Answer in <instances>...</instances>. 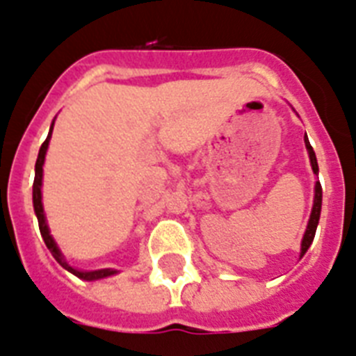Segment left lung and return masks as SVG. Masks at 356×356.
Returning a JSON list of instances; mask_svg holds the SVG:
<instances>
[{
    "instance_id": "obj_1",
    "label": "left lung",
    "mask_w": 356,
    "mask_h": 356,
    "mask_svg": "<svg viewBox=\"0 0 356 356\" xmlns=\"http://www.w3.org/2000/svg\"><path fill=\"white\" fill-rule=\"evenodd\" d=\"M306 148H307V154H309V161H312L313 172L318 173V164H316L315 152H313V146L309 145V141H307V137H306ZM321 208H322V186H321V183H316L315 184V202H313L312 217H309L306 234H304V238H302V252H300V255H304V253L307 252V248L312 246L313 237H315V232H316V224H318V219H321Z\"/></svg>"
}]
</instances>
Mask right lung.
<instances>
[{
	"label": "right lung",
	"mask_w": 356,
	"mask_h": 356,
	"mask_svg": "<svg viewBox=\"0 0 356 356\" xmlns=\"http://www.w3.org/2000/svg\"><path fill=\"white\" fill-rule=\"evenodd\" d=\"M50 136H52V127H50V134L49 137L44 139V143L41 145L40 148V155H38V161H35V177H34V190H32V201H34V211L38 215V222H40V232H41V237H43L44 244L47 248L50 250V253L54 255V259L59 262V264L68 270L70 273H74L76 277L79 279H85V280H95V279H103V277H108V275H113L115 271L113 270H97V271H79V270H74L72 266L67 264V261L63 259L61 252L58 250L56 243H54L52 235L49 232V226L44 222V213H43V204H41V179H43V163H44V154H47V148H49V141H50Z\"/></svg>",
	"instance_id": "add662e5"
}]
</instances>
